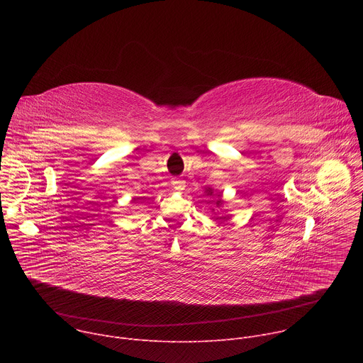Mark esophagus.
<instances>
[{
    "instance_id": "obj_1",
    "label": "esophagus",
    "mask_w": 363,
    "mask_h": 363,
    "mask_svg": "<svg viewBox=\"0 0 363 363\" xmlns=\"http://www.w3.org/2000/svg\"><path fill=\"white\" fill-rule=\"evenodd\" d=\"M172 186H174L175 189L181 191V189L185 188V181H184V179H179V178H174V179H172Z\"/></svg>"
}]
</instances>
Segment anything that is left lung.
Listing matches in <instances>:
<instances>
[{
  "label": "left lung",
  "mask_w": 363,
  "mask_h": 363,
  "mask_svg": "<svg viewBox=\"0 0 363 363\" xmlns=\"http://www.w3.org/2000/svg\"><path fill=\"white\" fill-rule=\"evenodd\" d=\"M213 194H214V192H213V189H206V195H208V196H213ZM220 195H221V194H220ZM220 195H218V198H220ZM221 203H223V201H221V198H220V199L217 201V206H220Z\"/></svg>",
  "instance_id": "obj_1"
}]
</instances>
